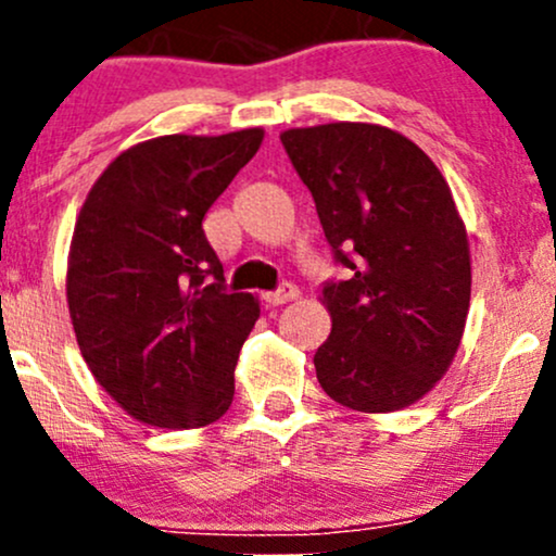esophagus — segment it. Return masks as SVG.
Instances as JSON below:
<instances>
[{"instance_id": "esophagus-1", "label": "esophagus", "mask_w": 556, "mask_h": 556, "mask_svg": "<svg viewBox=\"0 0 556 556\" xmlns=\"http://www.w3.org/2000/svg\"><path fill=\"white\" fill-rule=\"evenodd\" d=\"M295 298H298V287L290 285V282H285L282 287H279V290H274V292H264V300L269 305H285V303H290V300H295Z\"/></svg>"}]
</instances>
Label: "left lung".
<instances>
[{"mask_svg": "<svg viewBox=\"0 0 556 556\" xmlns=\"http://www.w3.org/2000/svg\"><path fill=\"white\" fill-rule=\"evenodd\" d=\"M279 138L353 271L324 287L331 334L314 355L318 384L350 410H402L452 366L470 308L468 232L450 185L384 125L290 127Z\"/></svg>", "mask_w": 556, "mask_h": 556, "instance_id": "left-lung-1", "label": "left lung"}]
</instances>
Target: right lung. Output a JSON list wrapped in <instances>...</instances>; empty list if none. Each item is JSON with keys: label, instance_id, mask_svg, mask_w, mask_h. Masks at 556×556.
Wrapping results in <instances>:
<instances>
[{"label": "right lung", "instance_id": "obj_1", "mask_svg": "<svg viewBox=\"0 0 556 556\" xmlns=\"http://www.w3.org/2000/svg\"><path fill=\"white\" fill-rule=\"evenodd\" d=\"M264 130L130 146L88 190L67 256L80 355L140 424L201 429L229 410L251 292H227L203 216L256 156Z\"/></svg>", "mask_w": 556, "mask_h": 556}]
</instances>
